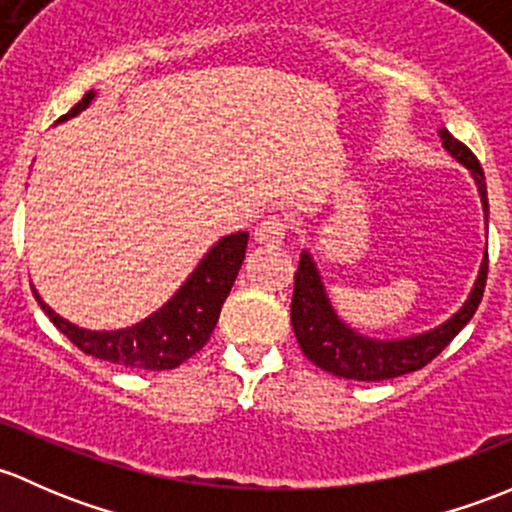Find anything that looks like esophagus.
Instances as JSON below:
<instances>
[{"instance_id": "1", "label": "esophagus", "mask_w": 512, "mask_h": 512, "mask_svg": "<svg viewBox=\"0 0 512 512\" xmlns=\"http://www.w3.org/2000/svg\"><path fill=\"white\" fill-rule=\"evenodd\" d=\"M286 231H288V221L286 219H283V217H268L256 226L254 239L263 246H281L283 239H286Z\"/></svg>"}]
</instances>
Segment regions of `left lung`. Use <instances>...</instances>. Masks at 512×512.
<instances>
[{
    "instance_id": "left-lung-1",
    "label": "left lung",
    "mask_w": 512,
    "mask_h": 512,
    "mask_svg": "<svg viewBox=\"0 0 512 512\" xmlns=\"http://www.w3.org/2000/svg\"><path fill=\"white\" fill-rule=\"evenodd\" d=\"M439 138L444 150L453 160L461 162L468 170V175L476 182L478 194H481L483 217H486L488 229V192L486 177H483L481 165L473 157L463 142H458L446 128L439 130ZM488 273V251L483 254L478 278L468 293L466 303L453 313L446 323L426 330V333L394 337V340H377V337L357 333L355 328L345 323L337 315V310L330 303L325 283L320 278L318 263L313 261L308 249L300 251L298 271H295V288L291 303V323L293 333L298 337L300 350L305 352L313 365L320 370L335 374V377L357 379V382H379V379L402 377V374L421 370L429 365L446 345L461 333L473 318L483 298Z\"/></svg>"
}]
</instances>
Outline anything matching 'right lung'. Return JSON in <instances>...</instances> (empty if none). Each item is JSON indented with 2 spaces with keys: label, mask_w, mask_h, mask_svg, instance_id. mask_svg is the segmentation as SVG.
<instances>
[{
  "label": "right lung",
  "mask_w": 512,
  "mask_h": 512,
  "mask_svg": "<svg viewBox=\"0 0 512 512\" xmlns=\"http://www.w3.org/2000/svg\"><path fill=\"white\" fill-rule=\"evenodd\" d=\"M96 93L88 91L68 110L59 123L73 118L93 103ZM249 231L221 236L217 244L204 254L187 281L177 288V293L162 308L147 315L140 323L120 330H86L68 323L59 313L49 308L34 291L41 310L51 318V323L61 330L73 345L86 355L128 370H175L184 360L207 345L209 335L217 328V320L226 295L236 281L241 263L246 258Z\"/></svg>",
  "instance_id": "right-lung-1"
}]
</instances>
